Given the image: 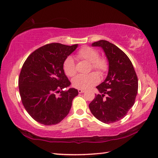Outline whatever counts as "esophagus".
I'll list each match as a JSON object with an SVG mask.
<instances>
[{
  "instance_id": "34e87169",
  "label": "esophagus",
  "mask_w": 158,
  "mask_h": 158,
  "mask_svg": "<svg viewBox=\"0 0 158 158\" xmlns=\"http://www.w3.org/2000/svg\"><path fill=\"white\" fill-rule=\"evenodd\" d=\"M85 91L83 89H78V92L79 93V94H81V93H83V92H84Z\"/></svg>"
}]
</instances>
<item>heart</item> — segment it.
Wrapping results in <instances>:
<instances>
[{"instance_id": "heart-1", "label": "heart", "mask_w": 158, "mask_h": 158, "mask_svg": "<svg viewBox=\"0 0 158 158\" xmlns=\"http://www.w3.org/2000/svg\"><path fill=\"white\" fill-rule=\"evenodd\" d=\"M77 57L90 62L93 69L103 74L108 69V62L105 58L99 57L98 52L92 48L84 46L77 52ZM63 70L66 75L73 77L76 74L75 63L71 56H68L63 62ZM99 81V77L96 73L87 75H79L73 79V85L79 89H88Z\"/></svg>"}]
</instances>
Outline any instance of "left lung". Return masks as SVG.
<instances>
[{
    "mask_svg": "<svg viewBox=\"0 0 158 158\" xmlns=\"http://www.w3.org/2000/svg\"><path fill=\"white\" fill-rule=\"evenodd\" d=\"M92 45L103 49L109 61V73L105 81L96 87L100 94L95 96L89 108L100 122H118L135 102L138 78L128 57L116 45L105 40L93 43Z\"/></svg>",
    "mask_w": 158,
    "mask_h": 158,
    "instance_id": "8db88e82",
    "label": "left lung"
}]
</instances>
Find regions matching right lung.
<instances>
[{
  "instance_id": "right-lung-1",
  "label": "right lung",
  "mask_w": 158,
  "mask_h": 158,
  "mask_svg": "<svg viewBox=\"0 0 158 158\" xmlns=\"http://www.w3.org/2000/svg\"><path fill=\"white\" fill-rule=\"evenodd\" d=\"M77 46L49 43L36 49L23 63L18 80L19 94L26 111L37 122L54 125L69 114L78 91L62 90L70 85L63 62Z\"/></svg>"
}]
</instances>
